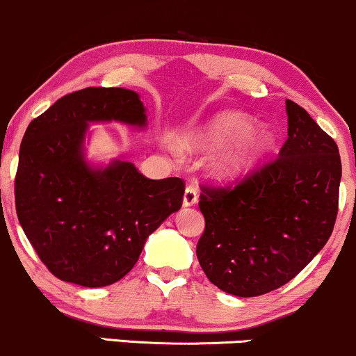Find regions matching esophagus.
Segmentation results:
<instances>
[{
    "mask_svg": "<svg viewBox=\"0 0 356 356\" xmlns=\"http://www.w3.org/2000/svg\"><path fill=\"white\" fill-rule=\"evenodd\" d=\"M197 202V189L194 186H188L186 191H184V197H183V206L184 207H191Z\"/></svg>",
    "mask_w": 356,
    "mask_h": 356,
    "instance_id": "34e87169",
    "label": "esophagus"
}]
</instances>
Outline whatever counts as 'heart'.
<instances>
[{
	"label": "heart",
	"mask_w": 356,
	"mask_h": 356,
	"mask_svg": "<svg viewBox=\"0 0 356 356\" xmlns=\"http://www.w3.org/2000/svg\"><path fill=\"white\" fill-rule=\"evenodd\" d=\"M181 147L204 152L225 145L209 165L217 179H235L246 175L274 144V136L264 126H254L251 116L240 111H220L197 129L181 138Z\"/></svg>",
	"instance_id": "obj_1"
}]
</instances>
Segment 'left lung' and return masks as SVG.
Listing matches in <instances>:
<instances>
[{
    "label": "left lung",
    "mask_w": 356,
    "mask_h": 356,
    "mask_svg": "<svg viewBox=\"0 0 356 356\" xmlns=\"http://www.w3.org/2000/svg\"><path fill=\"white\" fill-rule=\"evenodd\" d=\"M289 139L274 162L233 188H201L204 274L250 298L285 285L313 261L334 230L342 178L339 147L308 111L286 100Z\"/></svg>",
    "instance_id": "1"
}]
</instances>
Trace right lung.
<instances>
[{
    "label": "right lung",
    "instance_id": "1",
    "mask_svg": "<svg viewBox=\"0 0 356 356\" xmlns=\"http://www.w3.org/2000/svg\"><path fill=\"white\" fill-rule=\"evenodd\" d=\"M144 129L138 92L87 87L55 102L29 124L19 150L16 212L48 270L82 286H106L138 262L150 233L179 211V178H145L134 163L86 159L89 124Z\"/></svg>",
    "mask_w": 356,
    "mask_h": 356
}]
</instances>
